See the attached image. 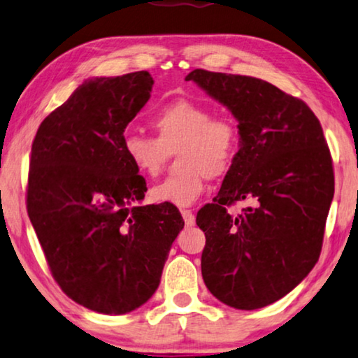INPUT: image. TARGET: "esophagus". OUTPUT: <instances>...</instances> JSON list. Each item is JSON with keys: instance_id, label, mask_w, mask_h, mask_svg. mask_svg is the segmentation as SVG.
<instances>
[{"instance_id": "34e87169", "label": "esophagus", "mask_w": 358, "mask_h": 358, "mask_svg": "<svg viewBox=\"0 0 358 358\" xmlns=\"http://www.w3.org/2000/svg\"><path fill=\"white\" fill-rule=\"evenodd\" d=\"M180 213H182L185 224H187V226H194L195 224V216H194V213H192L190 210H182V211H180Z\"/></svg>"}]
</instances>
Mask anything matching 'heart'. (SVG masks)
Wrapping results in <instances>:
<instances>
[{
    "label": "heart",
    "mask_w": 358,
    "mask_h": 358,
    "mask_svg": "<svg viewBox=\"0 0 358 358\" xmlns=\"http://www.w3.org/2000/svg\"><path fill=\"white\" fill-rule=\"evenodd\" d=\"M152 129L157 138L141 132H126L122 152L127 162L145 178L162 173L169 153H176L178 174L150 190L157 203L190 206L203 194L206 179L229 173L241 148V132L229 117H213L211 108L185 100L169 101L155 113Z\"/></svg>",
    "instance_id": "obj_1"
}]
</instances>
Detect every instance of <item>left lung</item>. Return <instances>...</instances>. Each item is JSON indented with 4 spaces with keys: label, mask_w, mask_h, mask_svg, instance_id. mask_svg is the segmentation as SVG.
<instances>
[{
    "label": "left lung",
    "mask_w": 358,
    "mask_h": 358,
    "mask_svg": "<svg viewBox=\"0 0 358 358\" xmlns=\"http://www.w3.org/2000/svg\"><path fill=\"white\" fill-rule=\"evenodd\" d=\"M237 119L241 148L213 203L196 213L205 232L201 276L222 303L276 302L318 262L334 195L333 159L318 117L302 100L248 76L195 69L185 77ZM236 201L249 205L229 215Z\"/></svg>",
    "instance_id": "1"
}]
</instances>
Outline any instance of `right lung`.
<instances>
[{
  "label": "right lung",
  "instance_id": "1",
  "mask_svg": "<svg viewBox=\"0 0 358 358\" xmlns=\"http://www.w3.org/2000/svg\"><path fill=\"white\" fill-rule=\"evenodd\" d=\"M152 87L147 71L85 80L32 143L30 222L63 292L98 313L147 302L184 227L174 205H141L147 182L122 152L124 131Z\"/></svg>",
  "mask_w": 358,
  "mask_h": 358
}]
</instances>
